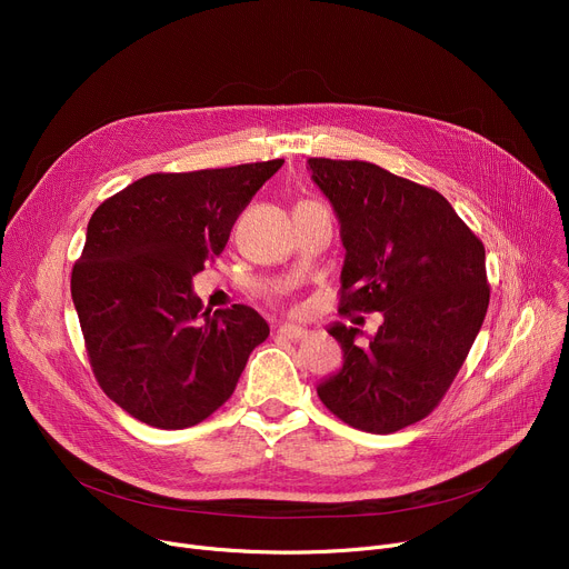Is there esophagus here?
<instances>
[{
    "label": "esophagus",
    "instance_id": "34e87169",
    "mask_svg": "<svg viewBox=\"0 0 569 569\" xmlns=\"http://www.w3.org/2000/svg\"><path fill=\"white\" fill-rule=\"evenodd\" d=\"M277 335H279L281 339H288V341H300V339H305V337H307V332L302 330V327H292V325H283V327H279Z\"/></svg>",
    "mask_w": 569,
    "mask_h": 569
}]
</instances>
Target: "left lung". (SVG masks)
Returning a JSON list of instances; mask_svg holds the SVG:
<instances>
[{"mask_svg":"<svg viewBox=\"0 0 569 569\" xmlns=\"http://www.w3.org/2000/svg\"><path fill=\"white\" fill-rule=\"evenodd\" d=\"M341 221L339 313L382 311L369 346L341 322L343 369L318 387L341 422L395 433L425 420L450 390L485 322V244L436 189L369 161L309 159Z\"/></svg>","mask_w":569,"mask_h":569,"instance_id":"8db88e82","label":"left lung"}]
</instances>
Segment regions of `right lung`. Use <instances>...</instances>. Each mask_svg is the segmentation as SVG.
<instances>
[{
  "label": "right lung",
  "instance_id": "add662e5",
  "mask_svg": "<svg viewBox=\"0 0 569 569\" xmlns=\"http://www.w3.org/2000/svg\"><path fill=\"white\" fill-rule=\"evenodd\" d=\"M281 166L152 172L89 219L71 297L97 382L136 420L157 429L207 420L269 337L244 305L202 309L191 279L221 256L237 217Z\"/></svg>",
  "mask_w": 569,
  "mask_h": 569
}]
</instances>
